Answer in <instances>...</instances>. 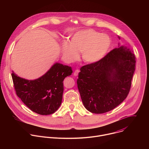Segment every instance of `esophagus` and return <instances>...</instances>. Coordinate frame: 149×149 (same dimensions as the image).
Here are the masks:
<instances>
[{
    "instance_id": "esophagus-1",
    "label": "esophagus",
    "mask_w": 149,
    "mask_h": 149,
    "mask_svg": "<svg viewBox=\"0 0 149 149\" xmlns=\"http://www.w3.org/2000/svg\"><path fill=\"white\" fill-rule=\"evenodd\" d=\"M79 72V71L78 70H75L74 73V76H77V75H78Z\"/></svg>"
}]
</instances>
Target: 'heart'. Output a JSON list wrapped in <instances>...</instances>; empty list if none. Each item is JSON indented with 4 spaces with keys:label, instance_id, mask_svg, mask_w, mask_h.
Masks as SVG:
<instances>
[{
    "label": "heart",
    "instance_id": "b5f03b06",
    "mask_svg": "<svg viewBox=\"0 0 149 149\" xmlns=\"http://www.w3.org/2000/svg\"><path fill=\"white\" fill-rule=\"evenodd\" d=\"M109 35L93 29L80 30L71 35L70 42L63 41L62 54L68 61H74L82 52L83 60L93 63L100 61L107 54L111 45Z\"/></svg>",
    "mask_w": 149,
    "mask_h": 149
}]
</instances>
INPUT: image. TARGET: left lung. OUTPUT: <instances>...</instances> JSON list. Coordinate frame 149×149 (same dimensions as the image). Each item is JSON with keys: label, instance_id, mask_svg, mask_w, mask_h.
I'll return each mask as SVG.
<instances>
[{"label": "left lung", "instance_id": "left-lung-1", "mask_svg": "<svg viewBox=\"0 0 149 149\" xmlns=\"http://www.w3.org/2000/svg\"><path fill=\"white\" fill-rule=\"evenodd\" d=\"M133 52L130 48L120 46L118 43V48L100 61L81 68L78 88L88 111L95 114L107 113L126 98L136 67Z\"/></svg>", "mask_w": 149, "mask_h": 149}]
</instances>
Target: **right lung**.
<instances>
[{
    "mask_svg": "<svg viewBox=\"0 0 149 149\" xmlns=\"http://www.w3.org/2000/svg\"><path fill=\"white\" fill-rule=\"evenodd\" d=\"M72 73L71 67L56 62L37 79L20 78L13 71L12 77L17 95L27 107L37 114L49 115L60 107L63 92V81Z\"/></svg>",
    "mask_w": 149,
    "mask_h": 149,
    "instance_id": "add662e5",
    "label": "right lung"
}]
</instances>
